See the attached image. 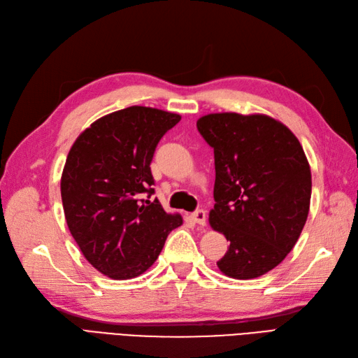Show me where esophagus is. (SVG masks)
Returning a JSON list of instances; mask_svg holds the SVG:
<instances>
[{
    "instance_id": "1",
    "label": "esophagus",
    "mask_w": 358,
    "mask_h": 358,
    "mask_svg": "<svg viewBox=\"0 0 358 358\" xmlns=\"http://www.w3.org/2000/svg\"><path fill=\"white\" fill-rule=\"evenodd\" d=\"M192 221L199 225H206V212L203 209H199L194 213H191Z\"/></svg>"
}]
</instances>
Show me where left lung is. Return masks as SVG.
I'll return each mask as SVG.
<instances>
[{
	"label": "left lung",
	"mask_w": 358,
	"mask_h": 358,
	"mask_svg": "<svg viewBox=\"0 0 358 358\" xmlns=\"http://www.w3.org/2000/svg\"><path fill=\"white\" fill-rule=\"evenodd\" d=\"M215 154L209 224L230 242L216 262L233 279H254L284 262L306 224L312 178L297 137L267 115L209 113L197 121Z\"/></svg>",
	"instance_id": "1"
}]
</instances>
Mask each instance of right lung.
I'll return each instance as SVG.
<instances>
[{
  "mask_svg": "<svg viewBox=\"0 0 358 358\" xmlns=\"http://www.w3.org/2000/svg\"><path fill=\"white\" fill-rule=\"evenodd\" d=\"M180 115L131 106L106 115L76 138L61 176L69 230L85 258L116 280L145 273L182 225L152 200L150 173L161 137Z\"/></svg>",
  "mask_w": 358,
  "mask_h": 358,
  "instance_id": "1",
  "label": "right lung"
}]
</instances>
